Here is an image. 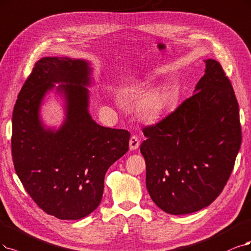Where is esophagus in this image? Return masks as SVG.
Wrapping results in <instances>:
<instances>
[{"label": "esophagus", "mask_w": 251, "mask_h": 251, "mask_svg": "<svg viewBox=\"0 0 251 251\" xmlns=\"http://www.w3.org/2000/svg\"><path fill=\"white\" fill-rule=\"evenodd\" d=\"M141 142H140V138H138L136 135H132L130 137V141H129V148H130V150H136L138 147H140Z\"/></svg>", "instance_id": "34e87169"}]
</instances>
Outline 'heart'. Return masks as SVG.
I'll return each instance as SVG.
<instances>
[{
	"instance_id": "heart-1",
	"label": "heart",
	"mask_w": 251,
	"mask_h": 251,
	"mask_svg": "<svg viewBox=\"0 0 251 251\" xmlns=\"http://www.w3.org/2000/svg\"><path fill=\"white\" fill-rule=\"evenodd\" d=\"M178 92L173 86L164 83L151 90L136 105V113L146 123L155 124L177 103Z\"/></svg>"
}]
</instances>
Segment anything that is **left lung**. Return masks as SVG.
<instances>
[{"instance_id": "left-lung-1", "label": "left lung", "mask_w": 251, "mask_h": 251, "mask_svg": "<svg viewBox=\"0 0 251 251\" xmlns=\"http://www.w3.org/2000/svg\"><path fill=\"white\" fill-rule=\"evenodd\" d=\"M205 63L194 94L160 122L143 128L147 189L173 215L200 211L216 200L242 141L231 83L217 61Z\"/></svg>"}]
</instances>
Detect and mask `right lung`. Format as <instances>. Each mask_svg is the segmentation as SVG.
<instances>
[{
  "mask_svg": "<svg viewBox=\"0 0 251 251\" xmlns=\"http://www.w3.org/2000/svg\"><path fill=\"white\" fill-rule=\"evenodd\" d=\"M91 72L86 60L42 58L13 109L15 172L38 207L63 220L83 218L99 206L108 168L129 149L130 133L100 126L89 113ZM54 86L65 101L59 129L46 127L40 119L44 96Z\"/></svg>",
  "mask_w": 251,
  "mask_h": 251,
  "instance_id": "add662e5",
  "label": "right lung"
}]
</instances>
